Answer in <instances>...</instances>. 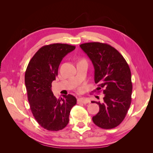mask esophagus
I'll return each instance as SVG.
<instances>
[{
    "instance_id": "1",
    "label": "esophagus",
    "mask_w": 153,
    "mask_h": 153,
    "mask_svg": "<svg viewBox=\"0 0 153 153\" xmlns=\"http://www.w3.org/2000/svg\"><path fill=\"white\" fill-rule=\"evenodd\" d=\"M78 103H83V104H87L90 103V101L87 98H80L77 100Z\"/></svg>"
}]
</instances>
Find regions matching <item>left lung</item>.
<instances>
[{
	"label": "left lung",
	"instance_id": "1",
	"mask_svg": "<svg viewBox=\"0 0 153 153\" xmlns=\"http://www.w3.org/2000/svg\"><path fill=\"white\" fill-rule=\"evenodd\" d=\"M94 68V82L100 91L103 88L102 102L92 121L98 127L112 129L121 124L131 102V71L126 60L118 51L108 44L92 42L81 44Z\"/></svg>",
	"mask_w": 153,
	"mask_h": 153
}]
</instances>
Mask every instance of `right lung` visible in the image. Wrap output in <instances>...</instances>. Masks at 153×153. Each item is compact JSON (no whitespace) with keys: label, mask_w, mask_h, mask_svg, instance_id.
<instances>
[{"label":"right lung","mask_w":153,"mask_h":153,"mask_svg":"<svg viewBox=\"0 0 153 153\" xmlns=\"http://www.w3.org/2000/svg\"><path fill=\"white\" fill-rule=\"evenodd\" d=\"M75 46L54 43L38 50L27 66L25 84L30 108L36 121L49 131H59L69 123V115L76 99L71 94L57 99L52 83L58 75L59 64Z\"/></svg>","instance_id":"right-lung-1"}]
</instances>
